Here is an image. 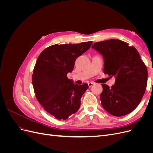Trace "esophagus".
Returning <instances> with one entry per match:
<instances>
[{
    "label": "esophagus",
    "mask_w": 153,
    "mask_h": 153,
    "mask_svg": "<svg viewBox=\"0 0 153 153\" xmlns=\"http://www.w3.org/2000/svg\"><path fill=\"white\" fill-rule=\"evenodd\" d=\"M94 84V83H93V82H89V83H88V85H89V87H92Z\"/></svg>",
    "instance_id": "obj_1"
}]
</instances>
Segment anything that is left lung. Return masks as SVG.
<instances>
[{"label": "left lung", "mask_w": 153, "mask_h": 153, "mask_svg": "<svg viewBox=\"0 0 153 153\" xmlns=\"http://www.w3.org/2000/svg\"><path fill=\"white\" fill-rule=\"evenodd\" d=\"M92 48L103 55V72L115 78L111 87L101 84L103 108L117 117L131 112L140 103L147 86V69L139 53L128 43L115 39L96 42Z\"/></svg>", "instance_id": "1"}]
</instances>
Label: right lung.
<instances>
[{
    "label": "right lung",
    "instance_id": "obj_1",
    "mask_svg": "<svg viewBox=\"0 0 153 153\" xmlns=\"http://www.w3.org/2000/svg\"><path fill=\"white\" fill-rule=\"evenodd\" d=\"M92 41L53 45L37 59L32 76L36 97L43 108L57 119H67L76 113L88 84H74L67 77L76 59L89 49Z\"/></svg>",
    "mask_w": 153,
    "mask_h": 153
}]
</instances>
